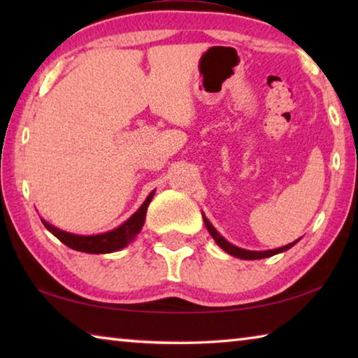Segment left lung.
I'll return each instance as SVG.
<instances>
[{
  "label": "left lung",
  "instance_id": "left-lung-1",
  "mask_svg": "<svg viewBox=\"0 0 358 358\" xmlns=\"http://www.w3.org/2000/svg\"><path fill=\"white\" fill-rule=\"evenodd\" d=\"M203 216V222H205V226H207V229H208V232H210V235L211 237L215 238V241L217 245H220L224 251L226 252H229L230 256H235V257H240V259H246V260H254V259H264V257H270V256H275V254H278V252H282V251H287L289 248H292L296 241L299 240H295L294 243H289V245H286V246H282V248H278V250H270V251H246V250H241V248H237V246H234L232 243H229L227 240H224L220 234H217V230L211 226L210 224V221L207 220V217H205V215H202Z\"/></svg>",
  "mask_w": 358,
  "mask_h": 358
}]
</instances>
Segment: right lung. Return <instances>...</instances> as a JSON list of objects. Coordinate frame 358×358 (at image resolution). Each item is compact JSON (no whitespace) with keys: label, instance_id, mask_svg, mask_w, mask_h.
<instances>
[{"label":"right lung","instance_id":"obj_1","mask_svg":"<svg viewBox=\"0 0 358 358\" xmlns=\"http://www.w3.org/2000/svg\"><path fill=\"white\" fill-rule=\"evenodd\" d=\"M155 196V191L150 192L147 201L142 203V207L138 208L134 215H132L128 221L121 224L120 227L110 230V232L101 234V235H90V237H85V235H74L69 232H64V230H59L53 227L52 224L42 221L47 230L55 235V237L69 246L71 250L82 251V252H90V254H106V252H113L118 251L121 248L132 241V238L141 232V229L145 222V215H147V208L151 202V199Z\"/></svg>","mask_w":358,"mask_h":358}]
</instances>
